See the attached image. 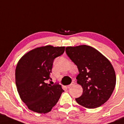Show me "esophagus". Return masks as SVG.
<instances>
[{
	"label": "esophagus",
	"instance_id": "1",
	"mask_svg": "<svg viewBox=\"0 0 124 124\" xmlns=\"http://www.w3.org/2000/svg\"><path fill=\"white\" fill-rule=\"evenodd\" d=\"M74 84H75V83H74V82H72V83H71L70 84L68 85V88H70L72 87L73 86H74Z\"/></svg>",
	"mask_w": 124,
	"mask_h": 124
}]
</instances>
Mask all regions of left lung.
I'll use <instances>...</instances> for the list:
<instances>
[{
  "label": "left lung",
  "mask_w": 124,
  "mask_h": 124,
  "mask_svg": "<svg viewBox=\"0 0 124 124\" xmlns=\"http://www.w3.org/2000/svg\"><path fill=\"white\" fill-rule=\"evenodd\" d=\"M66 53L77 65L79 71L77 83L83 89L76 102L88 108H96L106 102L116 84L114 69L108 59L86 45L67 47Z\"/></svg>",
  "instance_id": "left-lung-1"
}]
</instances>
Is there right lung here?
<instances>
[{
  "mask_svg": "<svg viewBox=\"0 0 124 124\" xmlns=\"http://www.w3.org/2000/svg\"><path fill=\"white\" fill-rule=\"evenodd\" d=\"M65 47L46 46L25 54L16 69V83L21 99L29 110L45 114L56 105L64 91L61 85L46 82L51 80L54 59L65 51Z\"/></svg>",
  "mask_w": 124,
  "mask_h": 124,
  "instance_id": "right-lung-1",
  "label": "right lung"
}]
</instances>
